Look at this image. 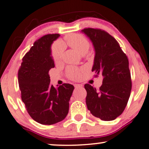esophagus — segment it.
Segmentation results:
<instances>
[{
    "label": "esophagus",
    "mask_w": 149,
    "mask_h": 149,
    "mask_svg": "<svg viewBox=\"0 0 149 149\" xmlns=\"http://www.w3.org/2000/svg\"><path fill=\"white\" fill-rule=\"evenodd\" d=\"M74 87L75 88L77 89V88H83V86L81 84H74Z\"/></svg>",
    "instance_id": "obj_1"
}]
</instances>
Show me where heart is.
I'll return each mask as SVG.
<instances>
[{"label": "heart", "instance_id": "obj_1", "mask_svg": "<svg viewBox=\"0 0 149 149\" xmlns=\"http://www.w3.org/2000/svg\"><path fill=\"white\" fill-rule=\"evenodd\" d=\"M65 43L72 48L75 49L81 54H84L88 50L90 43L86 38L80 34H71L65 37ZM64 50V45L61 43H56L52 47V57L55 63L61 59ZM67 74L72 79H78L81 76V72L74 67L67 69Z\"/></svg>", "mask_w": 149, "mask_h": 149}]
</instances>
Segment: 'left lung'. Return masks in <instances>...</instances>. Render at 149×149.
Returning <instances> with one entry per match:
<instances>
[{"instance_id": "8db88e82", "label": "left lung", "mask_w": 149, "mask_h": 149, "mask_svg": "<svg viewBox=\"0 0 149 149\" xmlns=\"http://www.w3.org/2000/svg\"><path fill=\"white\" fill-rule=\"evenodd\" d=\"M93 43L95 57L92 71L103 77L99 91L85 84L88 111L103 121H112L123 113L131 91V78L126 55L118 42L105 31L86 28L81 31Z\"/></svg>"}]
</instances>
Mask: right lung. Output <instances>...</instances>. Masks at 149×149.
<instances>
[{
    "mask_svg": "<svg viewBox=\"0 0 149 149\" xmlns=\"http://www.w3.org/2000/svg\"><path fill=\"white\" fill-rule=\"evenodd\" d=\"M58 34L37 40L23 58L18 73L21 99L30 117L39 124L52 125L67 116L74 86L50 84L49 70L54 68L51 46Z\"/></svg>",
    "mask_w": 149,
    "mask_h": 149,
    "instance_id": "right-lung-1",
    "label": "right lung"
}]
</instances>
